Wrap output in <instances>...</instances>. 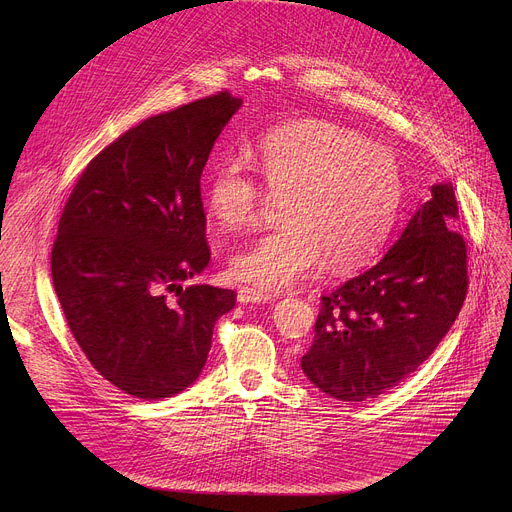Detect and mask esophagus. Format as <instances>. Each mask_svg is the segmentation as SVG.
Listing matches in <instances>:
<instances>
[{
	"instance_id": "1",
	"label": "esophagus",
	"mask_w": 512,
	"mask_h": 512,
	"mask_svg": "<svg viewBox=\"0 0 512 512\" xmlns=\"http://www.w3.org/2000/svg\"><path fill=\"white\" fill-rule=\"evenodd\" d=\"M237 300L241 304H267L273 298L269 294H265V291H259V289H253V287H241Z\"/></svg>"
}]
</instances>
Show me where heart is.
Returning a JSON list of instances; mask_svg holds the SVG:
<instances>
[{
	"label": "heart",
	"instance_id": "b5f03b06",
	"mask_svg": "<svg viewBox=\"0 0 512 512\" xmlns=\"http://www.w3.org/2000/svg\"><path fill=\"white\" fill-rule=\"evenodd\" d=\"M249 156L267 194L281 200L283 227L239 251L231 271L263 289H287L328 259L332 269L367 263L389 239L403 198L397 156L379 143L328 121L279 125L251 145ZM218 229L253 227L267 204L243 158L218 162L204 186Z\"/></svg>",
	"mask_w": 512,
	"mask_h": 512
}]
</instances>
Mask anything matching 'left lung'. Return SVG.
<instances>
[{"label": "left lung", "instance_id": "1", "mask_svg": "<svg viewBox=\"0 0 512 512\" xmlns=\"http://www.w3.org/2000/svg\"><path fill=\"white\" fill-rule=\"evenodd\" d=\"M452 184L431 186L399 241L320 298L306 377L338 401H367L415 373L456 322L468 291Z\"/></svg>", "mask_w": 512, "mask_h": 512}]
</instances>
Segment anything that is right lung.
Returning a JSON list of instances; mask_svg holds the SVG:
<instances>
[{
	"instance_id": "1",
	"label": "right lung",
	"mask_w": 512,
	"mask_h": 512,
	"mask_svg": "<svg viewBox=\"0 0 512 512\" xmlns=\"http://www.w3.org/2000/svg\"><path fill=\"white\" fill-rule=\"evenodd\" d=\"M239 107L221 91L141 121L89 162L60 214L50 269L68 328L137 399L192 385L235 308L233 289L182 281L210 263L200 176Z\"/></svg>"
}]
</instances>
